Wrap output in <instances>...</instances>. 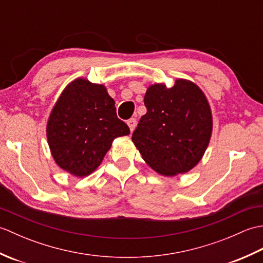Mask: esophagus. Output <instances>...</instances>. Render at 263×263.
Segmentation results:
<instances>
[{
  "label": "esophagus",
  "instance_id": "obj_1",
  "mask_svg": "<svg viewBox=\"0 0 263 263\" xmlns=\"http://www.w3.org/2000/svg\"><path fill=\"white\" fill-rule=\"evenodd\" d=\"M127 125H128V127H130V130H131V132H133L135 131V128H136V125H137V120L136 119H130V120H127Z\"/></svg>",
  "mask_w": 263,
  "mask_h": 263
}]
</instances>
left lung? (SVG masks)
<instances>
[{
  "label": "left lung",
  "mask_w": 263,
  "mask_h": 263,
  "mask_svg": "<svg viewBox=\"0 0 263 263\" xmlns=\"http://www.w3.org/2000/svg\"><path fill=\"white\" fill-rule=\"evenodd\" d=\"M132 141L157 173L175 176L191 171L202 158L212 132L208 100L193 82L178 79L172 88L156 83L144 95Z\"/></svg>",
  "instance_id": "obj_1"
}]
</instances>
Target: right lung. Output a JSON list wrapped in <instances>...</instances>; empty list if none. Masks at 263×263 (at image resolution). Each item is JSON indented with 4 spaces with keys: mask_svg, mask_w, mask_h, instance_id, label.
<instances>
[{
    "mask_svg": "<svg viewBox=\"0 0 263 263\" xmlns=\"http://www.w3.org/2000/svg\"><path fill=\"white\" fill-rule=\"evenodd\" d=\"M46 132L55 163L82 177L97 168L114 139L130 135V128L117 117L103 85L77 79L55 104Z\"/></svg>",
    "mask_w": 263,
    "mask_h": 263,
    "instance_id": "1",
    "label": "right lung"
}]
</instances>
